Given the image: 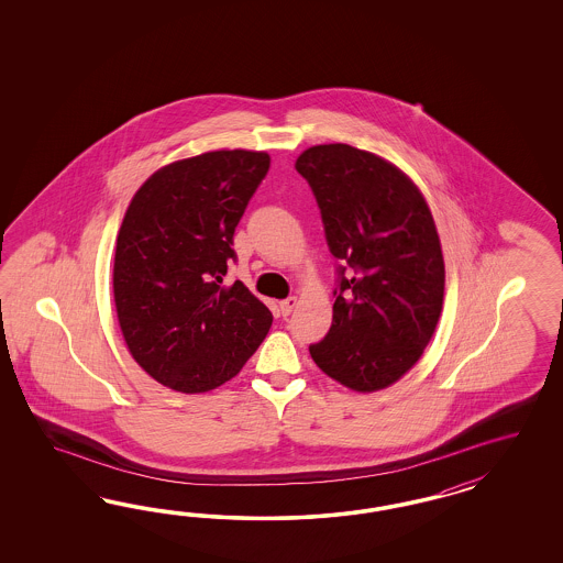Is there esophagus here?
I'll return each mask as SVG.
<instances>
[{
	"mask_svg": "<svg viewBox=\"0 0 563 563\" xmlns=\"http://www.w3.org/2000/svg\"><path fill=\"white\" fill-rule=\"evenodd\" d=\"M295 307H297V297H289V299H285V301H280V303H278V309H280L283 318L290 316V311H292Z\"/></svg>",
	"mask_w": 563,
	"mask_h": 563,
	"instance_id": "34e87169",
	"label": "esophagus"
}]
</instances>
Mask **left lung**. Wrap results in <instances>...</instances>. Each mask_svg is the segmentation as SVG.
Wrapping results in <instances>:
<instances>
[{
  "mask_svg": "<svg viewBox=\"0 0 563 563\" xmlns=\"http://www.w3.org/2000/svg\"><path fill=\"white\" fill-rule=\"evenodd\" d=\"M320 206L336 268L332 325L316 365L357 393L388 388L423 355L443 303L442 245L421 191L400 169L349 144L295 163Z\"/></svg>",
  "mask_w": 563,
  "mask_h": 563,
  "instance_id": "obj_1",
  "label": "left lung"
}]
</instances>
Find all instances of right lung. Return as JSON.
<instances>
[{"instance_id":"obj_1","label":"right lung","mask_w":563,"mask_h":563,"mask_svg":"<svg viewBox=\"0 0 563 563\" xmlns=\"http://www.w3.org/2000/svg\"><path fill=\"white\" fill-rule=\"evenodd\" d=\"M271 156L214 151L156 170L121 222L113 295L137 365L177 393L214 390L266 339L273 313L235 280L233 235Z\"/></svg>"}]
</instances>
